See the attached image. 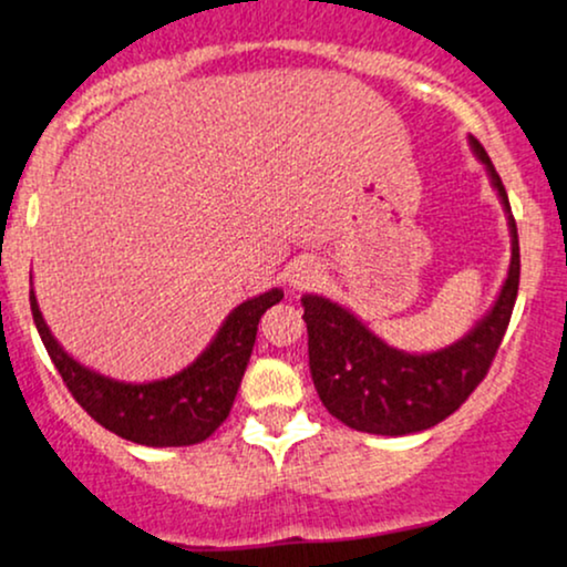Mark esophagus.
Here are the masks:
<instances>
[{"label":"esophagus","instance_id":"esophagus-1","mask_svg":"<svg viewBox=\"0 0 567 567\" xmlns=\"http://www.w3.org/2000/svg\"><path fill=\"white\" fill-rule=\"evenodd\" d=\"M317 279H320V266H317L315 261H296L288 271V282L292 290L315 288Z\"/></svg>","mask_w":567,"mask_h":567}]
</instances>
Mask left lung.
<instances>
[{"label":"left lung","instance_id":"left-lung-1","mask_svg":"<svg viewBox=\"0 0 567 567\" xmlns=\"http://www.w3.org/2000/svg\"><path fill=\"white\" fill-rule=\"evenodd\" d=\"M470 143L477 159L487 167L512 231L509 275L496 306L474 324V330L447 349L408 354L386 347L351 311L328 298H301L309 333L311 381L328 413L357 432L400 437L437 426L480 386L509 328L519 288L517 224L506 188L483 143L477 138H470Z\"/></svg>","mask_w":567,"mask_h":567}]
</instances>
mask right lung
Masks as SVG:
<instances>
[{"instance_id":"1","label":"right lung","mask_w":567,"mask_h":567,"mask_svg":"<svg viewBox=\"0 0 567 567\" xmlns=\"http://www.w3.org/2000/svg\"><path fill=\"white\" fill-rule=\"evenodd\" d=\"M29 301L50 360L90 419L138 445L181 447L207 440L226 421L250 362L258 322L266 309L282 301V290L275 288L239 303L220 324L210 347L197 357V362L171 379L152 383L114 381L80 365L58 347L42 320L34 290Z\"/></svg>"}]
</instances>
